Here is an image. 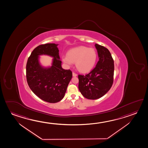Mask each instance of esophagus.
Returning <instances> with one entry per match:
<instances>
[{
  "instance_id": "1",
  "label": "esophagus",
  "mask_w": 148,
  "mask_h": 148,
  "mask_svg": "<svg viewBox=\"0 0 148 148\" xmlns=\"http://www.w3.org/2000/svg\"><path fill=\"white\" fill-rule=\"evenodd\" d=\"M73 77H77V74L75 73H73Z\"/></svg>"
}]
</instances>
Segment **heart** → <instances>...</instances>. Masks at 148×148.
I'll return each mask as SVG.
<instances>
[{
	"mask_svg": "<svg viewBox=\"0 0 148 148\" xmlns=\"http://www.w3.org/2000/svg\"><path fill=\"white\" fill-rule=\"evenodd\" d=\"M97 60V54L93 48L80 46L70 49L62 60L68 67L75 63V66L81 73H87L93 69Z\"/></svg>",
	"mask_w": 148,
	"mask_h": 148,
	"instance_id": "1",
	"label": "heart"
}]
</instances>
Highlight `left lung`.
<instances>
[{
	"mask_svg": "<svg viewBox=\"0 0 148 148\" xmlns=\"http://www.w3.org/2000/svg\"><path fill=\"white\" fill-rule=\"evenodd\" d=\"M99 60L95 67L86 75H78L79 90L84 97L97 99L110 90L113 82L114 61L110 52L95 44Z\"/></svg>",
	"mask_w": 148,
	"mask_h": 148,
	"instance_id": "obj_1",
	"label": "left lung"
}]
</instances>
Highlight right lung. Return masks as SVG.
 I'll return each mask as SVG.
<instances>
[{
    "label": "right lung",
    "mask_w": 148,
    "mask_h": 148,
    "mask_svg": "<svg viewBox=\"0 0 148 148\" xmlns=\"http://www.w3.org/2000/svg\"><path fill=\"white\" fill-rule=\"evenodd\" d=\"M58 44L47 43L38 46L33 51L26 64V79L33 93L41 99L50 103L63 99L73 73L62 67ZM53 58L52 66L44 68L39 62L40 55Z\"/></svg>",
    "instance_id": "obj_1"
}]
</instances>
